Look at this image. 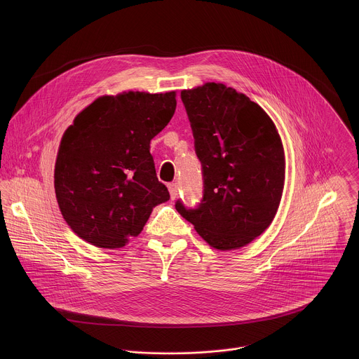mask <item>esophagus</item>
I'll return each instance as SVG.
<instances>
[{
  "label": "esophagus",
  "instance_id": "obj_1",
  "mask_svg": "<svg viewBox=\"0 0 359 359\" xmlns=\"http://www.w3.org/2000/svg\"><path fill=\"white\" fill-rule=\"evenodd\" d=\"M168 191H170L171 199L174 201V199L178 196V185H177L175 182H171V184H168Z\"/></svg>",
  "mask_w": 359,
  "mask_h": 359
}]
</instances>
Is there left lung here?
<instances>
[{
	"label": "left lung",
	"instance_id": "obj_1",
	"mask_svg": "<svg viewBox=\"0 0 359 359\" xmlns=\"http://www.w3.org/2000/svg\"><path fill=\"white\" fill-rule=\"evenodd\" d=\"M202 164L203 196L195 208L175 202L218 250L246 246L272 222L285 184V154L269 116L221 83L181 91Z\"/></svg>",
	"mask_w": 359,
	"mask_h": 359
}]
</instances>
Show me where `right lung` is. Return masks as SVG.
Listing matches in <instances>:
<instances>
[{
	"mask_svg": "<svg viewBox=\"0 0 359 359\" xmlns=\"http://www.w3.org/2000/svg\"><path fill=\"white\" fill-rule=\"evenodd\" d=\"M175 93H123L86 107L63 134L55 194L67 225L86 242L123 248L170 199L157 180L151 140L171 120Z\"/></svg>",
	"mask_w": 359,
	"mask_h": 359,
	"instance_id": "add662e5",
	"label": "right lung"
}]
</instances>
